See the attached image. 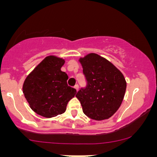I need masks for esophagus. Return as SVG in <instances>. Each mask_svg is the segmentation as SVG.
<instances>
[{
    "label": "esophagus",
    "mask_w": 157,
    "mask_h": 157,
    "mask_svg": "<svg viewBox=\"0 0 157 157\" xmlns=\"http://www.w3.org/2000/svg\"><path fill=\"white\" fill-rule=\"evenodd\" d=\"M74 88H75V90H77V91H78V90H79V86L77 84H76L75 86H74Z\"/></svg>",
    "instance_id": "esophagus-1"
}]
</instances>
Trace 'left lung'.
Masks as SVG:
<instances>
[{
    "label": "left lung",
    "instance_id": "1",
    "mask_svg": "<svg viewBox=\"0 0 157 157\" xmlns=\"http://www.w3.org/2000/svg\"><path fill=\"white\" fill-rule=\"evenodd\" d=\"M87 84L76 97L83 113L97 121L110 118L121 105L125 93V79L110 61L95 53L80 58Z\"/></svg>",
    "mask_w": 157,
    "mask_h": 157
}]
</instances>
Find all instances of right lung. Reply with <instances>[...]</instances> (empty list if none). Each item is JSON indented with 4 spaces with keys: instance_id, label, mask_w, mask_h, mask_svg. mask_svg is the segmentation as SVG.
Wrapping results in <instances>:
<instances>
[{
    "instance_id": "1",
    "label": "right lung",
    "mask_w": 157,
    "mask_h": 157,
    "mask_svg": "<svg viewBox=\"0 0 157 157\" xmlns=\"http://www.w3.org/2000/svg\"><path fill=\"white\" fill-rule=\"evenodd\" d=\"M64 62L54 55L46 57L25 80V98L38 115L52 118L64 113L67 102L77 93L75 89L67 85V74L61 71Z\"/></svg>"
}]
</instances>
